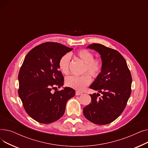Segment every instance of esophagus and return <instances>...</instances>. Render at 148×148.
Listing matches in <instances>:
<instances>
[{"instance_id": "34e87169", "label": "esophagus", "mask_w": 148, "mask_h": 148, "mask_svg": "<svg viewBox=\"0 0 148 148\" xmlns=\"http://www.w3.org/2000/svg\"><path fill=\"white\" fill-rule=\"evenodd\" d=\"M82 93L80 92H79V91H76V92H75V95H82Z\"/></svg>"}]
</instances>
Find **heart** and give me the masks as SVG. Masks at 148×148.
<instances>
[{"label":"heart","mask_w":148,"mask_h":148,"mask_svg":"<svg viewBox=\"0 0 148 148\" xmlns=\"http://www.w3.org/2000/svg\"><path fill=\"white\" fill-rule=\"evenodd\" d=\"M75 56L84 63L83 67L81 76H69L65 80V84L67 86L71 88L78 91L83 90L91 83L92 78L89 73L93 77L97 78L101 74L103 70V62L100 59L94 58V55L92 52L86 49H80L75 53ZM70 56L69 54H65L62 56L58 63L60 71L65 75L69 73Z\"/></svg>","instance_id":"b5f03b06"}]
</instances>
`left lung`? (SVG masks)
I'll return each instance as SVG.
<instances>
[{"mask_svg": "<svg viewBox=\"0 0 148 148\" xmlns=\"http://www.w3.org/2000/svg\"><path fill=\"white\" fill-rule=\"evenodd\" d=\"M88 48L99 52L103 62L101 74L90 86L103 96L90 95L91 103L83 108V114L92 123L106 125L125 109L131 92L132 77L125 59L117 50L96 43Z\"/></svg>", "mask_w": 148, "mask_h": 148, "instance_id": "obj_1", "label": "left lung"}]
</instances>
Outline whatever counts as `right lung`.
I'll return each mask as SVG.
<instances>
[{
    "label": "right lung",
    "instance_id": "1",
    "mask_svg": "<svg viewBox=\"0 0 148 148\" xmlns=\"http://www.w3.org/2000/svg\"><path fill=\"white\" fill-rule=\"evenodd\" d=\"M73 49L54 42L38 45L26 56L18 73V93L26 113L36 121L50 123L65 113L67 101L75 95L74 89L65 88L59 70L60 58Z\"/></svg>",
    "mask_w": 148,
    "mask_h": 148
}]
</instances>
